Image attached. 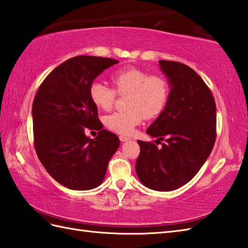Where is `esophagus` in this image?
I'll list each match as a JSON object with an SVG mask.
<instances>
[{
	"label": "esophagus",
	"instance_id": "1",
	"mask_svg": "<svg viewBox=\"0 0 248 248\" xmlns=\"http://www.w3.org/2000/svg\"><path fill=\"white\" fill-rule=\"evenodd\" d=\"M119 140H120V141H127V140H130V138H128V136H125V135H120Z\"/></svg>",
	"mask_w": 248,
	"mask_h": 248
}]
</instances>
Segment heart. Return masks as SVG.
<instances>
[{"label": "heart", "instance_id": "heart-1", "mask_svg": "<svg viewBox=\"0 0 248 248\" xmlns=\"http://www.w3.org/2000/svg\"><path fill=\"white\" fill-rule=\"evenodd\" d=\"M112 82L118 93H128V108L114 112L104 119L105 125L116 133L131 134L144 117L154 118L165 108L170 89L164 78L128 68L115 72ZM89 97L98 108L108 110L114 103L115 91L103 83L93 82L89 87Z\"/></svg>", "mask_w": 248, "mask_h": 248}]
</instances>
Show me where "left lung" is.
Masks as SVG:
<instances>
[{
	"label": "left lung",
	"instance_id": "obj_1",
	"mask_svg": "<svg viewBox=\"0 0 248 248\" xmlns=\"http://www.w3.org/2000/svg\"><path fill=\"white\" fill-rule=\"evenodd\" d=\"M170 92L164 109L146 133L161 148L138 140L140 147L135 170L148 188L167 192L195 177L213 149L217 138V105L209 87L192 68L178 62L160 61Z\"/></svg>",
	"mask_w": 248,
	"mask_h": 248
}]
</instances>
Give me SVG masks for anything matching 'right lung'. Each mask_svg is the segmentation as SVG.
<instances>
[{
	"instance_id": "obj_1",
	"label": "right lung",
	"mask_w": 248,
	"mask_h": 248,
	"mask_svg": "<svg viewBox=\"0 0 248 248\" xmlns=\"http://www.w3.org/2000/svg\"><path fill=\"white\" fill-rule=\"evenodd\" d=\"M117 62L99 56L72 57L51 71L35 96L31 116L36 154L49 175L70 189L99 186L120 145L118 136L108 130H100L93 140L85 134L86 129L101 125L89 87Z\"/></svg>"
}]
</instances>
